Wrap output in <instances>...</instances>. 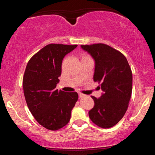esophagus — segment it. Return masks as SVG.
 <instances>
[{
  "label": "esophagus",
  "instance_id": "34e87169",
  "mask_svg": "<svg viewBox=\"0 0 155 155\" xmlns=\"http://www.w3.org/2000/svg\"><path fill=\"white\" fill-rule=\"evenodd\" d=\"M85 96V95H84V94H81V93H79V94H78V96H79L80 98H81V97H84Z\"/></svg>",
  "mask_w": 155,
  "mask_h": 155
}]
</instances>
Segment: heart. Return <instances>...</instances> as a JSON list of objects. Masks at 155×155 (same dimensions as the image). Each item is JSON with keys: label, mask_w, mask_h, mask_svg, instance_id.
Instances as JSON below:
<instances>
[{"label": "heart", "mask_w": 155, "mask_h": 155, "mask_svg": "<svg viewBox=\"0 0 155 155\" xmlns=\"http://www.w3.org/2000/svg\"><path fill=\"white\" fill-rule=\"evenodd\" d=\"M87 56H85V55H84L83 57V58H84V57H87Z\"/></svg>", "instance_id": "obj_1"}]
</instances>
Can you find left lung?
Masks as SVG:
<instances>
[{"label": "left lung", "instance_id": "1", "mask_svg": "<svg viewBox=\"0 0 155 155\" xmlns=\"http://www.w3.org/2000/svg\"><path fill=\"white\" fill-rule=\"evenodd\" d=\"M95 61L94 81L103 91L97 98L91 96L94 107L89 116L94 124L109 128L117 124L128 109L132 94L133 75L124 55L104 44L81 45Z\"/></svg>", "mask_w": 155, "mask_h": 155}]
</instances>
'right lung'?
Wrapping results in <instances>:
<instances>
[{"label":"right lung","mask_w":155,"mask_h":155,"mask_svg":"<svg viewBox=\"0 0 155 155\" xmlns=\"http://www.w3.org/2000/svg\"><path fill=\"white\" fill-rule=\"evenodd\" d=\"M77 45L51 44L31 57L23 77V90L30 111L40 125L51 130L70 121L78 94L58 90L63 59Z\"/></svg>","instance_id":"obj_1"}]
</instances>
